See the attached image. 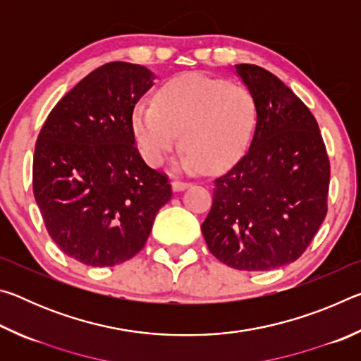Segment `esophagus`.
I'll list each match as a JSON object with an SVG mask.
<instances>
[{"label":"esophagus","instance_id":"obj_1","mask_svg":"<svg viewBox=\"0 0 361 361\" xmlns=\"http://www.w3.org/2000/svg\"><path fill=\"white\" fill-rule=\"evenodd\" d=\"M189 186V183H186V181H180V180H175V181H172V189L175 192H178V191H185V189Z\"/></svg>","mask_w":361,"mask_h":361}]
</instances>
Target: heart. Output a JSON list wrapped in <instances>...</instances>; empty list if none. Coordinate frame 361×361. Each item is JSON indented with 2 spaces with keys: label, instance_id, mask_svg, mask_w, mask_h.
Instances as JSON below:
<instances>
[{
  "label": "heart",
  "instance_id": "b5f03b06",
  "mask_svg": "<svg viewBox=\"0 0 361 361\" xmlns=\"http://www.w3.org/2000/svg\"><path fill=\"white\" fill-rule=\"evenodd\" d=\"M255 124V105L240 85L202 75H185L162 85L157 97L140 100L132 116L140 152L161 166L178 143L176 167L195 172L218 170L245 151Z\"/></svg>",
  "mask_w": 361,
  "mask_h": 361
}]
</instances>
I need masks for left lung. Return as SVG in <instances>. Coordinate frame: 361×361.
<instances>
[{
	"label": "left lung",
	"instance_id": "8db88e82",
	"mask_svg": "<svg viewBox=\"0 0 361 361\" xmlns=\"http://www.w3.org/2000/svg\"><path fill=\"white\" fill-rule=\"evenodd\" d=\"M255 105L240 161L215 180L202 223L212 255L239 271H271L301 256L326 216L329 161L309 108L272 73L235 65Z\"/></svg>",
	"mask_w": 361,
	"mask_h": 361
}]
</instances>
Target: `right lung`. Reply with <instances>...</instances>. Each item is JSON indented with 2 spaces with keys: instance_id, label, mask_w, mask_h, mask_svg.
<instances>
[{
  "instance_id": "obj_1",
  "label": "right lung",
  "mask_w": 361,
  "mask_h": 361,
  "mask_svg": "<svg viewBox=\"0 0 361 361\" xmlns=\"http://www.w3.org/2000/svg\"><path fill=\"white\" fill-rule=\"evenodd\" d=\"M154 79L142 65H103L54 106L38 135L35 200L52 240L85 266L133 258L172 199L166 175L140 156L132 127Z\"/></svg>"
}]
</instances>
